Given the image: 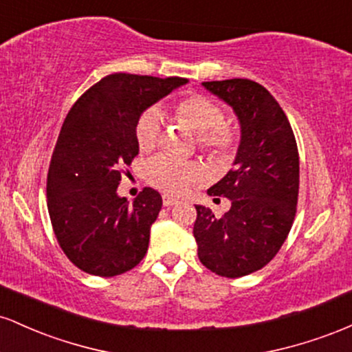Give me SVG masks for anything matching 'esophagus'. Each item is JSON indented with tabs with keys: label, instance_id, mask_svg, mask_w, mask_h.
I'll return each mask as SVG.
<instances>
[{
	"label": "esophagus",
	"instance_id": "esophagus-1",
	"mask_svg": "<svg viewBox=\"0 0 352 352\" xmlns=\"http://www.w3.org/2000/svg\"><path fill=\"white\" fill-rule=\"evenodd\" d=\"M162 204H164V207H172V205L179 204V199H175V197L167 195V193H165V195H162Z\"/></svg>",
	"mask_w": 352,
	"mask_h": 352
}]
</instances>
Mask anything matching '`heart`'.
<instances>
[{
  "label": "heart",
  "instance_id": "obj_1",
  "mask_svg": "<svg viewBox=\"0 0 352 352\" xmlns=\"http://www.w3.org/2000/svg\"><path fill=\"white\" fill-rule=\"evenodd\" d=\"M177 120L197 134L200 151L217 159H225L235 151L238 131L235 125L223 122L225 112L220 104L205 96H187L173 106ZM162 132V117L159 109L151 107L139 117L135 125V140L140 151L151 152L159 145ZM205 177L204 168L195 162H184L173 157L159 155L147 165V180L165 193L179 195L190 185Z\"/></svg>",
  "mask_w": 352,
  "mask_h": 352
}]
</instances>
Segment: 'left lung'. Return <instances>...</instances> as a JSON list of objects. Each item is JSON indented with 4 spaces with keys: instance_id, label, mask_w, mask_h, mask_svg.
Wrapping results in <instances>:
<instances>
[{
    "instance_id": "1",
    "label": "left lung",
    "mask_w": 352,
    "mask_h": 352,
    "mask_svg": "<svg viewBox=\"0 0 352 352\" xmlns=\"http://www.w3.org/2000/svg\"><path fill=\"white\" fill-rule=\"evenodd\" d=\"M204 86L235 111L241 140L235 167L208 195L225 197L223 217L195 205L193 236L201 265L225 278L258 272L280 252L296 215L300 157L293 129L276 99L250 79L208 80Z\"/></svg>"
}]
</instances>
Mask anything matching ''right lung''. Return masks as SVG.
I'll list each match as a JSON object with an SVG mask.
<instances>
[{
	"mask_svg": "<svg viewBox=\"0 0 352 352\" xmlns=\"http://www.w3.org/2000/svg\"><path fill=\"white\" fill-rule=\"evenodd\" d=\"M185 82L117 72L89 87L71 107L51 157L46 195L56 240L82 272L116 276L147 253L162 197L145 187L131 205L117 195V185L139 153V117Z\"/></svg>",
	"mask_w": 352,
	"mask_h": 352,
	"instance_id": "right-lung-1",
	"label": "right lung"
}]
</instances>
